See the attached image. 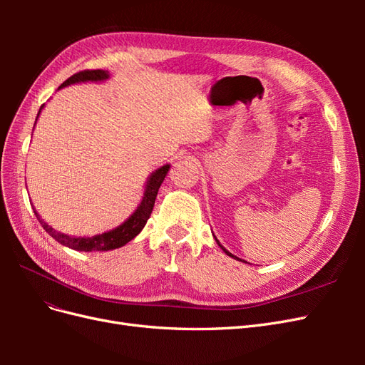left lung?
Listing matches in <instances>:
<instances>
[{
  "mask_svg": "<svg viewBox=\"0 0 365 365\" xmlns=\"http://www.w3.org/2000/svg\"><path fill=\"white\" fill-rule=\"evenodd\" d=\"M216 242H217V240H216ZM217 244H219V242H217ZM219 247H220V248H222V250H224V251H225V252H227V254H228V256H231V257H233V259H237V257H236V256H233V254H231V252H230V251H227V250H225V248H224V247H222V245H220V244H219ZM237 260H240V259H237Z\"/></svg>",
  "mask_w": 365,
  "mask_h": 365,
  "instance_id": "obj_1",
  "label": "left lung"
}]
</instances>
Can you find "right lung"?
Instances as JSON below:
<instances>
[{
    "instance_id": "right-lung-1",
    "label": "right lung",
    "mask_w": 365,
    "mask_h": 365,
    "mask_svg": "<svg viewBox=\"0 0 365 365\" xmlns=\"http://www.w3.org/2000/svg\"><path fill=\"white\" fill-rule=\"evenodd\" d=\"M105 79H108V71H105V70H83V71H79V73L73 74L71 77H68V79L65 81L59 88L67 86L70 83H77V82H86V81L97 82V81H105ZM42 106H41V109H42ZM41 109H39V113H41ZM169 169H170V165L165 164L150 175V178L146 184L145 196H143V201L137 207L134 215H132L125 224H121L115 230L108 231V233L97 235L93 237H71L68 235H63V233H59V231H56V230H53L51 227H48L46 222H43L36 212H35V215L38 216L43 230H46L53 239H56L59 244L68 247L71 250H76V251H109V250L120 248V247L126 245L129 240L134 239L140 233V231L145 228L148 219L153 210V204H155L160 185L164 181Z\"/></svg>"
}]
</instances>
